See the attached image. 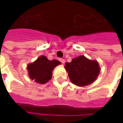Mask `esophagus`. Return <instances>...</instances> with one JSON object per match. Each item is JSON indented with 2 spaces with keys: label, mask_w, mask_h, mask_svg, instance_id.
<instances>
[{
  "label": "esophagus",
  "mask_w": 123,
  "mask_h": 123,
  "mask_svg": "<svg viewBox=\"0 0 123 123\" xmlns=\"http://www.w3.org/2000/svg\"><path fill=\"white\" fill-rule=\"evenodd\" d=\"M59 60L62 63V64H64V63H65V60H64V59H62V58H59Z\"/></svg>",
  "instance_id": "esophagus-1"
}]
</instances>
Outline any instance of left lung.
I'll return each mask as SVG.
<instances>
[{"label": "left lung", "mask_w": 123, "mask_h": 123, "mask_svg": "<svg viewBox=\"0 0 123 123\" xmlns=\"http://www.w3.org/2000/svg\"><path fill=\"white\" fill-rule=\"evenodd\" d=\"M68 77L74 84L79 86H87L97 79L100 72L97 61L89 60L84 56H79L65 64Z\"/></svg>", "instance_id": "left-lung-1"}]
</instances>
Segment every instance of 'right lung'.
Masks as SVG:
<instances>
[{"instance_id":"right-lung-1","label":"right lung","mask_w":123,"mask_h":123,"mask_svg":"<svg viewBox=\"0 0 123 123\" xmlns=\"http://www.w3.org/2000/svg\"><path fill=\"white\" fill-rule=\"evenodd\" d=\"M60 64L55 59L49 60L45 56H40L33 64L27 66L29 75L32 80L39 83L48 82L52 77V70Z\"/></svg>"}]
</instances>
